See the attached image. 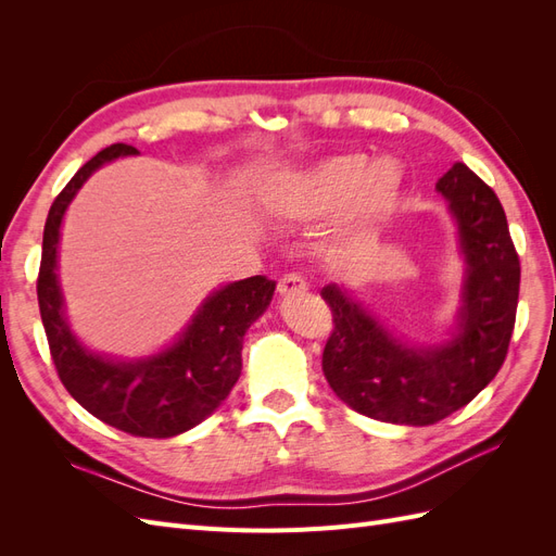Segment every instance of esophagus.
Segmentation results:
<instances>
[{
  "instance_id": "1",
  "label": "esophagus",
  "mask_w": 556,
  "mask_h": 556,
  "mask_svg": "<svg viewBox=\"0 0 556 556\" xmlns=\"http://www.w3.org/2000/svg\"><path fill=\"white\" fill-rule=\"evenodd\" d=\"M308 290V282L301 278L299 274H288V276H282L280 280H278V292L282 294V296H290V294H304Z\"/></svg>"
}]
</instances>
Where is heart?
<instances>
[{
    "mask_svg": "<svg viewBox=\"0 0 556 556\" xmlns=\"http://www.w3.org/2000/svg\"><path fill=\"white\" fill-rule=\"evenodd\" d=\"M401 185L403 169L396 160L371 162L364 153H341L278 180L268 192V208L299 223L323 220L348 208L343 241L364 245L396 204Z\"/></svg>",
    "mask_w": 556,
    "mask_h": 556,
    "instance_id": "heart-1",
    "label": "heart"
}]
</instances>
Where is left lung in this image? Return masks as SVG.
I'll list each match as a JSON object with an SVG mask.
<instances>
[{
	"mask_svg": "<svg viewBox=\"0 0 556 556\" xmlns=\"http://www.w3.org/2000/svg\"><path fill=\"white\" fill-rule=\"evenodd\" d=\"M459 227L466 260L459 327L439 348H408L336 285L323 299L333 329L323 352L331 390L352 410L392 425H435L473 401L508 355L519 257L494 190L457 162L435 182Z\"/></svg>",
	"mask_w": 556,
	"mask_h": 556,
	"instance_id": "8db88e82",
	"label": "left lung"
}]
</instances>
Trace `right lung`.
Instances as JSON below:
<instances>
[{
    "label": "right lung",
    "mask_w": 556,
    "mask_h": 556,
    "mask_svg": "<svg viewBox=\"0 0 556 556\" xmlns=\"http://www.w3.org/2000/svg\"><path fill=\"white\" fill-rule=\"evenodd\" d=\"M127 143L97 153L64 185L48 211L37 296L46 339L62 384L102 422L141 439H172L197 427L229 396L241 376L248 327L271 304L276 282L252 276L213 292L180 339L160 355L139 362H111L83 348L70 331L58 282V243L66 206L99 166L137 155Z\"/></svg>",
    "instance_id": "right-lung-1"
}]
</instances>
